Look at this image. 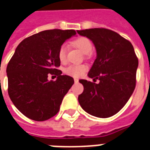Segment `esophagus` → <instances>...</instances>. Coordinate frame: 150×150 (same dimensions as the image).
Wrapping results in <instances>:
<instances>
[{
	"mask_svg": "<svg viewBox=\"0 0 150 150\" xmlns=\"http://www.w3.org/2000/svg\"><path fill=\"white\" fill-rule=\"evenodd\" d=\"M74 81H75V83H78L79 82V79H74Z\"/></svg>",
	"mask_w": 150,
	"mask_h": 150,
	"instance_id": "esophagus-1",
	"label": "esophagus"
}]
</instances>
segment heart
I'll use <instances>...</instances> for the list:
<instances>
[{"label": "heart", "instance_id": "heart-1", "mask_svg": "<svg viewBox=\"0 0 150 150\" xmlns=\"http://www.w3.org/2000/svg\"><path fill=\"white\" fill-rule=\"evenodd\" d=\"M73 44L75 45V47L80 50L83 54H88L93 49V44L89 39L86 37H79L76 39L73 42ZM67 51H68V46L67 44H63L59 48L58 58L61 63L66 62ZM87 69L88 67L85 64H74V65H70L65 68L64 72L70 76L79 78L83 75Z\"/></svg>", "mask_w": 150, "mask_h": 150}]
</instances>
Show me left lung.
Returning a JSON list of instances; mask_svg holds the SVG:
<instances>
[{
  "label": "left lung",
  "instance_id": "left-lung-1",
  "mask_svg": "<svg viewBox=\"0 0 150 150\" xmlns=\"http://www.w3.org/2000/svg\"><path fill=\"white\" fill-rule=\"evenodd\" d=\"M95 44L97 56L88 77L95 83L85 79L83 92L79 95L81 107L91 115L109 117L126 105L136 86L138 59L129 40L106 28H90L77 31Z\"/></svg>",
  "mask_w": 150,
  "mask_h": 150
}]
</instances>
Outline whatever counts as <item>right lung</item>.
Segmentation results:
<instances>
[{"label":"right lung","mask_w":150,"mask_h":150,"mask_svg":"<svg viewBox=\"0 0 150 150\" xmlns=\"http://www.w3.org/2000/svg\"><path fill=\"white\" fill-rule=\"evenodd\" d=\"M75 30H45L22 40L7 66L8 92L14 106L27 117L42 122L55 116L74 79L58 70L59 48ZM49 74L57 76L49 81Z\"/></svg>","instance_id":"add662e5"}]
</instances>
